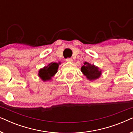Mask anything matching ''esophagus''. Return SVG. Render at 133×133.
I'll return each mask as SVG.
<instances>
[{
  "instance_id": "obj_1",
  "label": "esophagus",
  "mask_w": 133,
  "mask_h": 133,
  "mask_svg": "<svg viewBox=\"0 0 133 133\" xmlns=\"http://www.w3.org/2000/svg\"><path fill=\"white\" fill-rule=\"evenodd\" d=\"M66 61L68 62H72V58H67V59H66Z\"/></svg>"
}]
</instances>
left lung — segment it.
Returning <instances> with one entry per match:
<instances>
[{
	"label": "left lung",
	"instance_id": "left-lung-1",
	"mask_svg": "<svg viewBox=\"0 0 133 133\" xmlns=\"http://www.w3.org/2000/svg\"><path fill=\"white\" fill-rule=\"evenodd\" d=\"M81 68V71L84 76L90 81H94L100 77L102 74V70L94 65H91L88 62H85Z\"/></svg>",
	"mask_w": 133,
	"mask_h": 133
}]
</instances>
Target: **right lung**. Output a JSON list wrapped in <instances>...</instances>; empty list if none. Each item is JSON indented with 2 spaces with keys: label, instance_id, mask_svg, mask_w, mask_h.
<instances>
[{
  "label": "right lung",
  "instance_id": "obj_1",
  "mask_svg": "<svg viewBox=\"0 0 133 133\" xmlns=\"http://www.w3.org/2000/svg\"><path fill=\"white\" fill-rule=\"evenodd\" d=\"M60 63H51L48 66L40 69L38 75L43 81H48L57 72Z\"/></svg>",
  "mask_w": 133,
  "mask_h": 133
}]
</instances>
